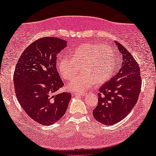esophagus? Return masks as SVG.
<instances>
[{"mask_svg":"<svg viewBox=\"0 0 156 156\" xmlns=\"http://www.w3.org/2000/svg\"><path fill=\"white\" fill-rule=\"evenodd\" d=\"M74 95L78 96H83L85 95V93H78V92H75L74 93Z\"/></svg>","mask_w":156,"mask_h":156,"instance_id":"34e87169","label":"esophagus"}]
</instances>
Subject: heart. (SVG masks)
<instances>
[{
    "instance_id": "b5f03b06",
    "label": "heart",
    "mask_w": 156,
    "mask_h": 156,
    "mask_svg": "<svg viewBox=\"0 0 156 156\" xmlns=\"http://www.w3.org/2000/svg\"><path fill=\"white\" fill-rule=\"evenodd\" d=\"M115 61L116 58L110 46L103 44L86 43L74 48L71 60L66 58L59 59L57 69L62 79L69 81L81 66L83 72L76 76L67 87L69 90L81 93L95 83L100 85L109 80L116 69Z\"/></svg>"
}]
</instances>
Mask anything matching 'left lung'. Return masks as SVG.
Segmentation results:
<instances>
[{"instance_id":"1","label":"left lung","mask_w":156,"mask_h":156,"mask_svg":"<svg viewBox=\"0 0 156 156\" xmlns=\"http://www.w3.org/2000/svg\"><path fill=\"white\" fill-rule=\"evenodd\" d=\"M117 47V73L99 89L98 104L93 116L104 125H113L123 119L137 103L142 78L135 58L120 43Z\"/></svg>"}]
</instances>
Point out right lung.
Wrapping results in <instances>:
<instances>
[{
  "instance_id": "1",
  "label": "right lung",
  "mask_w": 156,
  "mask_h": 156,
  "mask_svg": "<svg viewBox=\"0 0 156 156\" xmlns=\"http://www.w3.org/2000/svg\"><path fill=\"white\" fill-rule=\"evenodd\" d=\"M66 46L64 39L40 38L25 49L15 66L13 80L19 104L41 125L58 122L71 100L70 93L57 94L64 85L57 70V56Z\"/></svg>"
}]
</instances>
